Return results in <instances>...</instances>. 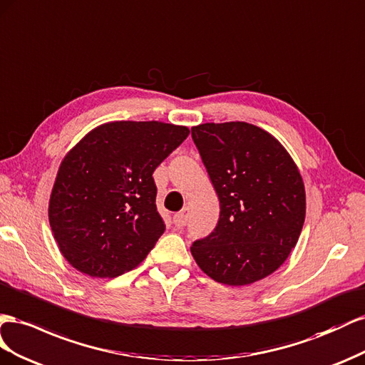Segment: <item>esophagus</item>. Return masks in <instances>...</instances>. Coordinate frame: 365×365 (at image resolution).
Instances as JSON below:
<instances>
[{
    "label": "esophagus",
    "instance_id": "1",
    "mask_svg": "<svg viewBox=\"0 0 365 365\" xmlns=\"http://www.w3.org/2000/svg\"><path fill=\"white\" fill-rule=\"evenodd\" d=\"M188 217H190V207H183L180 212H177L174 215V225L177 227H183L186 223H188Z\"/></svg>",
    "mask_w": 365,
    "mask_h": 365
}]
</instances>
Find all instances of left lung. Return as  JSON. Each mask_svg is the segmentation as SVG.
Instances as JSON below:
<instances>
[{
	"mask_svg": "<svg viewBox=\"0 0 365 365\" xmlns=\"http://www.w3.org/2000/svg\"><path fill=\"white\" fill-rule=\"evenodd\" d=\"M191 136L220 200L215 229L191 246L195 263L227 286L263 279L286 262L304 225L306 191L295 162L252 123H202Z\"/></svg>",
	"mask_w": 365,
	"mask_h": 365,
	"instance_id": "8db88e82",
	"label": "left lung"
}]
</instances>
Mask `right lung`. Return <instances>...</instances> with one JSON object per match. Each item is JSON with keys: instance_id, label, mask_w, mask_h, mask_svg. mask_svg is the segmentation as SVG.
Returning <instances> with one entry per match:
<instances>
[{"instance_id": "obj_1", "label": "right lung", "mask_w": 365, "mask_h": 365, "mask_svg": "<svg viewBox=\"0 0 365 365\" xmlns=\"http://www.w3.org/2000/svg\"><path fill=\"white\" fill-rule=\"evenodd\" d=\"M188 134L180 125L118 120L99 125L67 153L48 222L73 267L114 278L143 262L165 231L153 173Z\"/></svg>"}]
</instances>
